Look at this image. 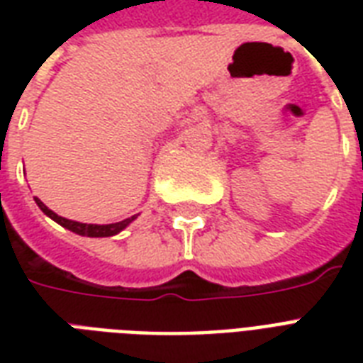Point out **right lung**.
I'll list each match as a JSON object with an SVG mask.
<instances>
[{
  "label": "right lung",
  "instance_id": "add662e5",
  "mask_svg": "<svg viewBox=\"0 0 363 363\" xmlns=\"http://www.w3.org/2000/svg\"><path fill=\"white\" fill-rule=\"evenodd\" d=\"M37 207L48 216V218H52L54 222H58L60 226H64L65 230H69V232L77 233V235H82V238H113L116 233H121L124 228H128L131 222L135 220L139 215H133L130 218H125V220L115 222V224H82V222H75L69 220V218H64V216L56 215L54 211H50L47 205L43 203L41 199L35 198Z\"/></svg>",
  "mask_w": 363,
  "mask_h": 363
}]
</instances>
